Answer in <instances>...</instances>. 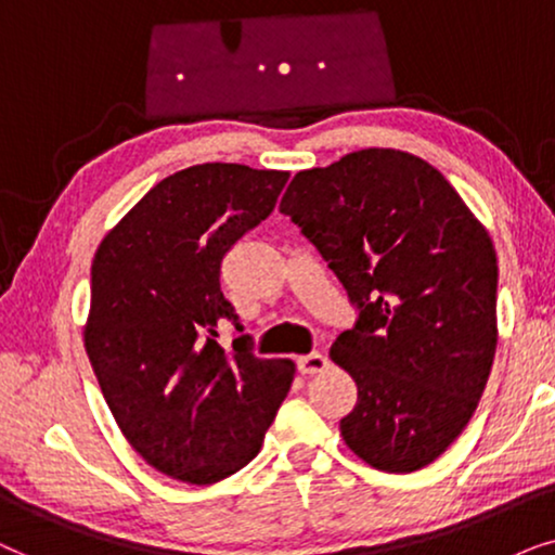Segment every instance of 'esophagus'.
<instances>
[{
	"label": "esophagus",
	"mask_w": 555,
	"mask_h": 555,
	"mask_svg": "<svg viewBox=\"0 0 555 555\" xmlns=\"http://www.w3.org/2000/svg\"><path fill=\"white\" fill-rule=\"evenodd\" d=\"M297 365H299V371L305 373V375H317V373L327 371L330 360L324 358L322 352H309V354H301V358L297 360Z\"/></svg>",
	"instance_id": "1"
}]
</instances>
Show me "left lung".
Masks as SVG:
<instances>
[{"label": "left lung", "mask_w": 555, "mask_h": 555, "mask_svg": "<svg viewBox=\"0 0 555 555\" xmlns=\"http://www.w3.org/2000/svg\"><path fill=\"white\" fill-rule=\"evenodd\" d=\"M279 210L314 243L358 322L330 358L358 403L345 444L380 472H416L469 424L498 347V256L447 177L398 150L294 175Z\"/></svg>", "instance_id": "left-lung-1"}]
</instances>
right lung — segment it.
<instances>
[{
  "label": "right lung",
  "instance_id": "add662e5",
  "mask_svg": "<svg viewBox=\"0 0 555 555\" xmlns=\"http://www.w3.org/2000/svg\"><path fill=\"white\" fill-rule=\"evenodd\" d=\"M289 172L208 162L169 175L106 233L91 266L83 343L118 428L146 464L188 485L235 475L289 393L292 360L218 345L220 263L271 216Z\"/></svg>",
  "mask_w": 555,
  "mask_h": 555
}]
</instances>
